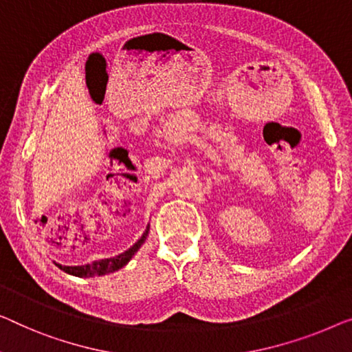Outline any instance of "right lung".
Here are the masks:
<instances>
[{"label": "right lung", "mask_w": 352, "mask_h": 352, "mask_svg": "<svg viewBox=\"0 0 352 352\" xmlns=\"http://www.w3.org/2000/svg\"><path fill=\"white\" fill-rule=\"evenodd\" d=\"M148 230H150V226H146L145 232L142 234V237H140L138 242L131 246L128 251H124V253L118 254V256H113V258L99 259V261L91 262V264H85V265H61V264H56V265H58L63 272H66V274L74 275V276H78V278H88V276H94V275L112 274V272L120 270L122 267L128 264L131 258H133V256L135 254V251H138L140 246L145 243V239H146V235H148Z\"/></svg>", "instance_id": "add662e5"}]
</instances>
